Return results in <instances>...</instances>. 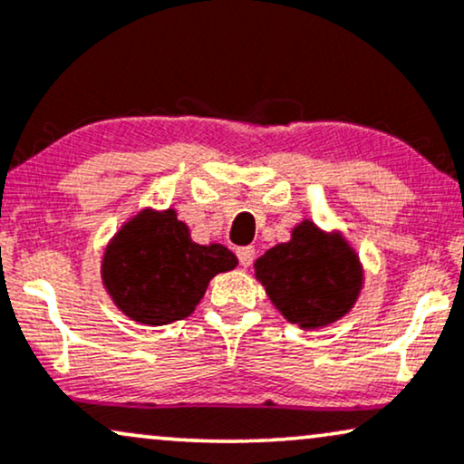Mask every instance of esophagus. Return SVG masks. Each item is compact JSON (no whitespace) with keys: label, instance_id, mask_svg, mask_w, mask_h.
<instances>
[{"label":"esophagus","instance_id":"1","mask_svg":"<svg viewBox=\"0 0 464 464\" xmlns=\"http://www.w3.org/2000/svg\"><path fill=\"white\" fill-rule=\"evenodd\" d=\"M255 255H256L255 246H242V248H237V259H239V264H242L244 267H248L250 264H253Z\"/></svg>","mask_w":464,"mask_h":464}]
</instances>
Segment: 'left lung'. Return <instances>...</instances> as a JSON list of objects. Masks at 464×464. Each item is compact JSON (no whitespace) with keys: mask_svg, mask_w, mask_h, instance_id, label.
I'll use <instances>...</instances> for the list:
<instances>
[{"mask_svg":"<svg viewBox=\"0 0 464 464\" xmlns=\"http://www.w3.org/2000/svg\"><path fill=\"white\" fill-rule=\"evenodd\" d=\"M255 276L272 304L300 328H322L353 309L362 287V266L342 233L311 220L294 227L292 239L255 261Z\"/></svg>","mask_w":464,"mask_h":464,"instance_id":"1","label":"left lung"}]
</instances>
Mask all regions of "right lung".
<instances>
[{"label": "right lung", "mask_w": 464, "mask_h": 464, "mask_svg": "<svg viewBox=\"0 0 464 464\" xmlns=\"http://www.w3.org/2000/svg\"><path fill=\"white\" fill-rule=\"evenodd\" d=\"M236 266L222 244L192 242L175 209H142L105 246L102 278L122 314L161 326L194 314L211 278Z\"/></svg>", "instance_id": "right-lung-1"}]
</instances>
